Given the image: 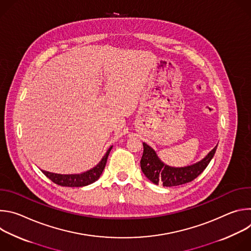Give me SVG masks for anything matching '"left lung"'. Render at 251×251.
Here are the masks:
<instances>
[{
    "label": "left lung",
    "mask_w": 251,
    "mask_h": 251,
    "mask_svg": "<svg viewBox=\"0 0 251 251\" xmlns=\"http://www.w3.org/2000/svg\"><path fill=\"white\" fill-rule=\"evenodd\" d=\"M143 147L144 151L140 161L142 172L155 185L163 184L164 187H175L190 183L200 176L209 164L218 146L214 147L199 163L185 168L169 167L161 162L155 151L146 143H143Z\"/></svg>",
    "instance_id": "obj_1"
}]
</instances>
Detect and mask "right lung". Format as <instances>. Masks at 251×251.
Listing matches in <instances>:
<instances>
[{"label":"right lung","instance_id":"right-lung-1","mask_svg":"<svg viewBox=\"0 0 251 251\" xmlns=\"http://www.w3.org/2000/svg\"><path fill=\"white\" fill-rule=\"evenodd\" d=\"M112 149V146L108 149V151L106 152L102 160L99 162L97 166H95L93 169L84 172L82 174H77V175H60V174H54V173H50L47 171H43V173L51 180L54 184L62 187H84L87 185H90L97 181L99 176H101L106 162L107 158H108V155Z\"/></svg>","mask_w":251,"mask_h":251}]
</instances>
